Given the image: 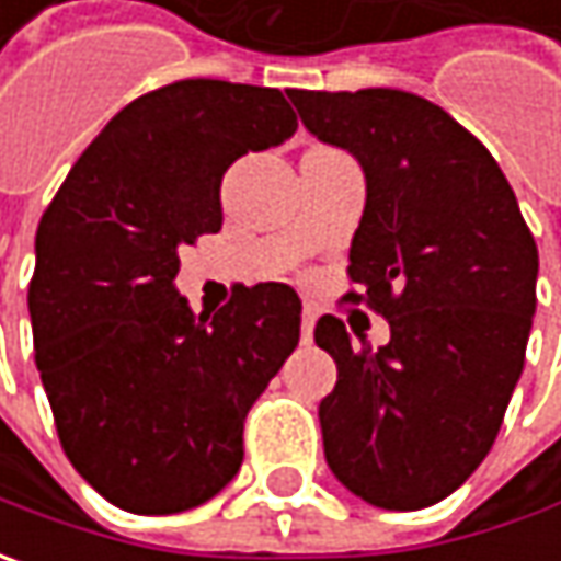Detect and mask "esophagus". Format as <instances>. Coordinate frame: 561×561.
I'll return each mask as SVG.
<instances>
[{
  "label": "esophagus",
  "instance_id": "34e87169",
  "mask_svg": "<svg viewBox=\"0 0 561 561\" xmlns=\"http://www.w3.org/2000/svg\"><path fill=\"white\" fill-rule=\"evenodd\" d=\"M312 331H314V312L312 309H306V312H302V343H309V340H312Z\"/></svg>",
  "mask_w": 561,
  "mask_h": 561
}]
</instances>
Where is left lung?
I'll return each mask as SVG.
<instances>
[{"instance_id":"left-lung-1","label":"left lung","mask_w":561,"mask_h":561,"mask_svg":"<svg viewBox=\"0 0 561 561\" xmlns=\"http://www.w3.org/2000/svg\"><path fill=\"white\" fill-rule=\"evenodd\" d=\"M306 130L365 174L350 277L387 318L371 350L334 314L314 343L336 362L318 421L334 478L393 512L434 506L500 434L537 309V243L506 174L440 105L402 90H287Z\"/></svg>"}]
</instances>
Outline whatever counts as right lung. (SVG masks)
<instances>
[{
	"instance_id": "obj_1",
	"label": "right lung",
	"mask_w": 561,
	"mask_h": 561,
	"mask_svg": "<svg viewBox=\"0 0 561 561\" xmlns=\"http://www.w3.org/2000/svg\"><path fill=\"white\" fill-rule=\"evenodd\" d=\"M280 90L178 80L134 99L77 159L36 227V368L65 456L118 508L174 515L243 465V421L299 343L287 284L215 314L178 293L181 249L218 233L225 171L280 146Z\"/></svg>"
}]
</instances>
